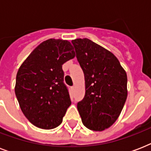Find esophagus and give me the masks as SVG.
Returning a JSON list of instances; mask_svg holds the SVG:
<instances>
[{
	"label": "esophagus",
	"instance_id": "obj_1",
	"mask_svg": "<svg viewBox=\"0 0 151 151\" xmlns=\"http://www.w3.org/2000/svg\"><path fill=\"white\" fill-rule=\"evenodd\" d=\"M71 89H72L73 91V90L75 89V87H74V86H73V87H71Z\"/></svg>",
	"mask_w": 151,
	"mask_h": 151
}]
</instances>
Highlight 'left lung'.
<instances>
[{
  "label": "left lung",
  "instance_id": "obj_1",
  "mask_svg": "<svg viewBox=\"0 0 151 151\" xmlns=\"http://www.w3.org/2000/svg\"><path fill=\"white\" fill-rule=\"evenodd\" d=\"M72 43L85 82L78 112L86 128L103 131L117 121L124 107L128 96L126 72L112 52L89 39L78 38Z\"/></svg>",
  "mask_w": 151,
  "mask_h": 151
}]
</instances>
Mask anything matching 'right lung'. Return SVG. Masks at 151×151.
I'll list each match as a JSON object with an SVG mask.
<instances>
[{
    "mask_svg": "<svg viewBox=\"0 0 151 151\" xmlns=\"http://www.w3.org/2000/svg\"><path fill=\"white\" fill-rule=\"evenodd\" d=\"M74 57L70 41L51 38L40 44L19 68L15 96L25 117L37 128L52 129L63 122L71 101L62 66Z\"/></svg>",
    "mask_w": 151,
    "mask_h": 151,
    "instance_id": "1",
    "label": "right lung"
}]
</instances>
